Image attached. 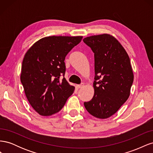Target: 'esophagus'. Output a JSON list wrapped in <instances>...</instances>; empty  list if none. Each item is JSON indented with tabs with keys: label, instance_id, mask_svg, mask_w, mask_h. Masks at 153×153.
<instances>
[{
	"label": "esophagus",
	"instance_id": "34e87169",
	"mask_svg": "<svg viewBox=\"0 0 153 153\" xmlns=\"http://www.w3.org/2000/svg\"><path fill=\"white\" fill-rule=\"evenodd\" d=\"M84 85V84H82L80 85H76V88H78V89H80V88H82Z\"/></svg>",
	"mask_w": 153,
	"mask_h": 153
}]
</instances>
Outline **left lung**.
Returning a JSON list of instances; mask_svg holds the SVG:
<instances>
[{"instance_id": "1", "label": "left lung", "mask_w": 153, "mask_h": 153, "mask_svg": "<svg viewBox=\"0 0 153 153\" xmlns=\"http://www.w3.org/2000/svg\"><path fill=\"white\" fill-rule=\"evenodd\" d=\"M83 41L94 53L95 71L93 98L84 106L94 117L108 118L117 112L130 94L134 78L130 59L112 35L91 36Z\"/></svg>"}]
</instances>
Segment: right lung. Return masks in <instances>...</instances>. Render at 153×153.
I'll return each mask as SVG.
<instances>
[{
    "label": "right lung",
    "mask_w": 153,
    "mask_h": 153,
    "mask_svg": "<svg viewBox=\"0 0 153 153\" xmlns=\"http://www.w3.org/2000/svg\"><path fill=\"white\" fill-rule=\"evenodd\" d=\"M82 36H48L36 41L23 59L20 80L29 103L49 116L59 112L75 90L64 76V60Z\"/></svg>",
    "instance_id": "obj_1"
}]
</instances>
